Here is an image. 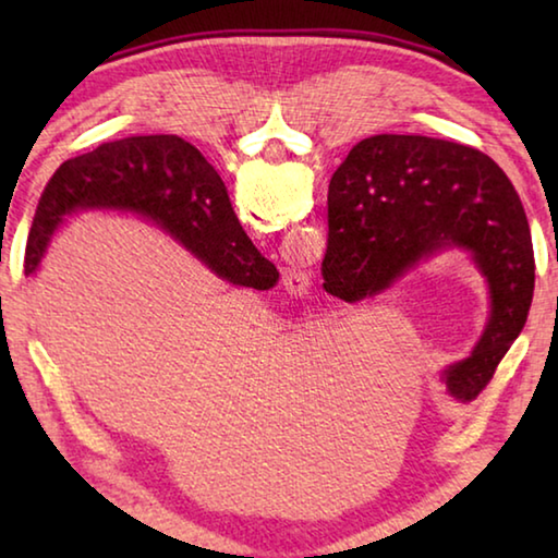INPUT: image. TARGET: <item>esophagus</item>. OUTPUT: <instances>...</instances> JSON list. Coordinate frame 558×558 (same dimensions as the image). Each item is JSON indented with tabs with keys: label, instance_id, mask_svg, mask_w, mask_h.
<instances>
[{
	"label": "esophagus",
	"instance_id": "esophagus-1",
	"mask_svg": "<svg viewBox=\"0 0 558 558\" xmlns=\"http://www.w3.org/2000/svg\"><path fill=\"white\" fill-rule=\"evenodd\" d=\"M310 280H313V276H310V270L302 266H290V268H286V272H282V286H286L290 295H295V298L305 295L310 288Z\"/></svg>",
	"mask_w": 558,
	"mask_h": 558
}]
</instances>
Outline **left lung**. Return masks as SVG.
<instances>
[{
	"mask_svg": "<svg viewBox=\"0 0 558 558\" xmlns=\"http://www.w3.org/2000/svg\"><path fill=\"white\" fill-rule=\"evenodd\" d=\"M327 226L325 290L349 302L379 295L433 253H470L489 286V323L446 384L456 399H475L522 332L534 295L532 231L502 169L446 140L366 137L332 174Z\"/></svg>",
	"mask_w": 558,
	"mask_h": 558,
	"instance_id": "1",
	"label": "left lung"
}]
</instances>
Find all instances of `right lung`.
<instances>
[{
    "label": "right lung",
    "instance_id": "add662e5",
    "mask_svg": "<svg viewBox=\"0 0 558 558\" xmlns=\"http://www.w3.org/2000/svg\"><path fill=\"white\" fill-rule=\"evenodd\" d=\"M78 209L143 214L233 286L268 290L278 282L276 266L260 256L235 219L219 172L177 135L116 140L56 169L26 241V276L39 268L63 216Z\"/></svg>",
    "mask_w": 558,
    "mask_h": 558
}]
</instances>
